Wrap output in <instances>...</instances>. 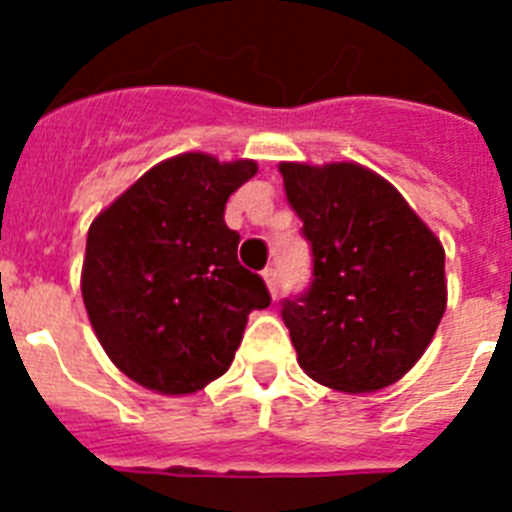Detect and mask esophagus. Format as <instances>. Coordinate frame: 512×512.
I'll return each instance as SVG.
<instances>
[{
	"mask_svg": "<svg viewBox=\"0 0 512 512\" xmlns=\"http://www.w3.org/2000/svg\"><path fill=\"white\" fill-rule=\"evenodd\" d=\"M263 279L265 284H268V292H271L273 297L279 295V271H276V268H265Z\"/></svg>",
	"mask_w": 512,
	"mask_h": 512,
	"instance_id": "34e87169",
	"label": "esophagus"
}]
</instances>
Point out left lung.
Listing matches in <instances>:
<instances>
[{"label": "left lung", "mask_w": 512, "mask_h": 512, "mask_svg": "<svg viewBox=\"0 0 512 512\" xmlns=\"http://www.w3.org/2000/svg\"><path fill=\"white\" fill-rule=\"evenodd\" d=\"M313 276L281 300L308 377L345 393L401 380L446 311L444 247L404 196L361 164H281Z\"/></svg>", "instance_id": "1"}]
</instances>
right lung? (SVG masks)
Listing matches in <instances>:
<instances>
[{
	"label": "right lung",
	"mask_w": 512,
	"mask_h": 512,
	"mask_svg": "<svg viewBox=\"0 0 512 512\" xmlns=\"http://www.w3.org/2000/svg\"><path fill=\"white\" fill-rule=\"evenodd\" d=\"M255 162L183 154L156 164L103 209L87 233L82 297L108 358L167 396L228 372L247 316L271 295L236 257L225 201Z\"/></svg>",
	"instance_id": "add662e5"
}]
</instances>
